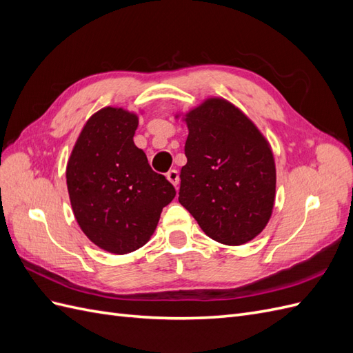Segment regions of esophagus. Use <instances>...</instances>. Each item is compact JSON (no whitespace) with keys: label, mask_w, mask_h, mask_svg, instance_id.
Masks as SVG:
<instances>
[{"label":"esophagus","mask_w":353,"mask_h":353,"mask_svg":"<svg viewBox=\"0 0 353 353\" xmlns=\"http://www.w3.org/2000/svg\"><path fill=\"white\" fill-rule=\"evenodd\" d=\"M166 178L169 179L170 184H174L175 187L178 185V183H179V175H178V170H176V169H170L169 172L166 174Z\"/></svg>","instance_id":"1"}]
</instances>
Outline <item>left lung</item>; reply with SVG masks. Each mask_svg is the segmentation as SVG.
I'll list each match as a JSON object with an SVG mask.
<instances>
[{
    "label": "left lung",
    "instance_id": "8db88e82",
    "mask_svg": "<svg viewBox=\"0 0 353 353\" xmlns=\"http://www.w3.org/2000/svg\"><path fill=\"white\" fill-rule=\"evenodd\" d=\"M184 121L187 163L179 174V203L212 240L227 245L253 240L268 223L275 200L270 143L223 99L205 100Z\"/></svg>",
    "mask_w": 353,
    "mask_h": 353
}]
</instances>
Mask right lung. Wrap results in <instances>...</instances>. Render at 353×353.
Segmentation results:
<instances>
[{
	"mask_svg": "<svg viewBox=\"0 0 353 353\" xmlns=\"http://www.w3.org/2000/svg\"><path fill=\"white\" fill-rule=\"evenodd\" d=\"M138 116L104 108L82 128L69 157L66 183L73 215L95 245L114 254L150 240L175 188L134 144Z\"/></svg>",
	"mask_w": 353,
	"mask_h": 353,
	"instance_id": "obj_1",
	"label": "right lung"
}]
</instances>
